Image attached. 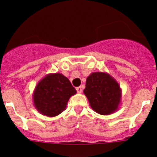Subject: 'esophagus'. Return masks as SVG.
<instances>
[{
    "label": "esophagus",
    "instance_id": "obj_1",
    "mask_svg": "<svg viewBox=\"0 0 157 157\" xmlns=\"http://www.w3.org/2000/svg\"><path fill=\"white\" fill-rule=\"evenodd\" d=\"M77 93H82V87L81 86H79V87H77Z\"/></svg>",
    "mask_w": 157,
    "mask_h": 157
}]
</instances>
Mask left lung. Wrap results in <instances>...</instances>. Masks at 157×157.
Here are the masks:
<instances>
[{"instance_id":"left-lung-1","label":"left lung","mask_w":157,"mask_h":157,"mask_svg":"<svg viewBox=\"0 0 157 157\" xmlns=\"http://www.w3.org/2000/svg\"><path fill=\"white\" fill-rule=\"evenodd\" d=\"M84 94L94 112L106 115L119 107L121 89L118 82L106 72H93L87 77Z\"/></svg>"}]
</instances>
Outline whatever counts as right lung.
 <instances>
[{"label": "right lung", "instance_id": "right-lung-1", "mask_svg": "<svg viewBox=\"0 0 157 157\" xmlns=\"http://www.w3.org/2000/svg\"><path fill=\"white\" fill-rule=\"evenodd\" d=\"M76 93V89L64 75L48 74L37 83L33 93V101L39 113L55 117L64 111L69 98Z\"/></svg>", "mask_w": 157, "mask_h": 157}]
</instances>
